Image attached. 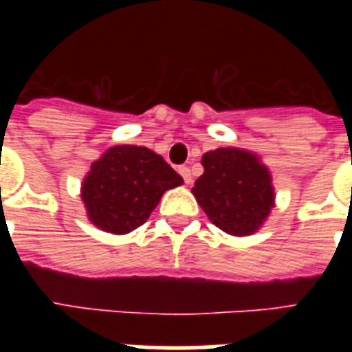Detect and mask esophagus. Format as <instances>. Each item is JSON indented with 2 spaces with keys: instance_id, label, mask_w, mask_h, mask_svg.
Listing matches in <instances>:
<instances>
[{
  "instance_id": "1",
  "label": "esophagus",
  "mask_w": 352,
  "mask_h": 352,
  "mask_svg": "<svg viewBox=\"0 0 352 352\" xmlns=\"http://www.w3.org/2000/svg\"><path fill=\"white\" fill-rule=\"evenodd\" d=\"M179 173H181L182 179H184V182H186V184H190V182H192V171H190V168H186V166H181V168H179Z\"/></svg>"
}]
</instances>
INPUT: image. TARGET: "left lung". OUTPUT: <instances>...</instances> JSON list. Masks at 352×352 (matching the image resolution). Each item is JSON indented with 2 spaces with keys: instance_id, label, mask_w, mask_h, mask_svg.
Here are the masks:
<instances>
[{
  "instance_id": "left-lung-1",
  "label": "left lung",
  "mask_w": 352,
  "mask_h": 352,
  "mask_svg": "<svg viewBox=\"0 0 352 352\" xmlns=\"http://www.w3.org/2000/svg\"><path fill=\"white\" fill-rule=\"evenodd\" d=\"M204 173L192 188L204 214L226 234H256L276 206L272 175L256 153L217 148L203 155Z\"/></svg>"
}]
</instances>
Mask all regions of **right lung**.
Wrapping results in <instances>:
<instances>
[{
	"label": "right lung",
	"instance_id": "right-lung-1",
	"mask_svg": "<svg viewBox=\"0 0 352 352\" xmlns=\"http://www.w3.org/2000/svg\"><path fill=\"white\" fill-rule=\"evenodd\" d=\"M182 182L159 153L144 146L118 144L91 164L80 197L91 225L124 235L144 225L160 197Z\"/></svg>",
	"mask_w": 352,
	"mask_h": 352
}]
</instances>
